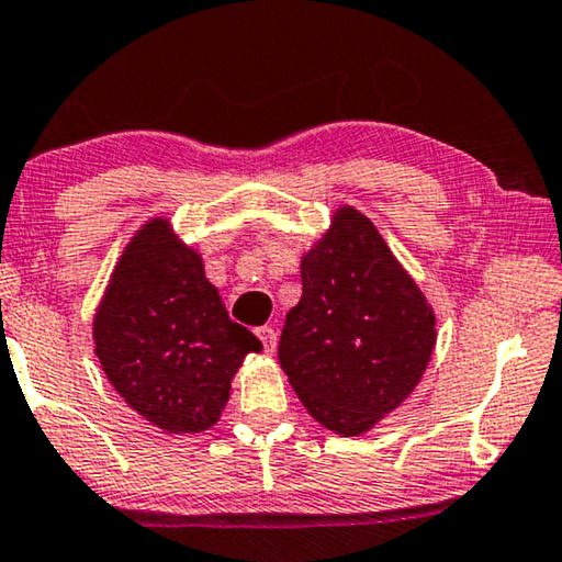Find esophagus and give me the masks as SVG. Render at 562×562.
Listing matches in <instances>:
<instances>
[{"instance_id":"esophagus-1","label":"esophagus","mask_w":562,"mask_h":562,"mask_svg":"<svg viewBox=\"0 0 562 562\" xmlns=\"http://www.w3.org/2000/svg\"><path fill=\"white\" fill-rule=\"evenodd\" d=\"M257 335L267 353H274V348H278V333H274V328H267L265 325V328H257Z\"/></svg>"}]
</instances>
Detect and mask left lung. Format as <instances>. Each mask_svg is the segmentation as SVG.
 <instances>
[{
	"mask_svg": "<svg viewBox=\"0 0 562 562\" xmlns=\"http://www.w3.org/2000/svg\"><path fill=\"white\" fill-rule=\"evenodd\" d=\"M303 297L280 335V366L310 416L356 437L422 381L437 330L422 290L356 209L303 257Z\"/></svg>",
	"mask_w": 562,
	"mask_h": 562,
	"instance_id": "obj_1",
	"label": "left lung"
}]
</instances>
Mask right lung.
Wrapping results in <instances>:
<instances>
[{
  "label": "right lung",
  "mask_w": 562,
  "mask_h": 562,
  "mask_svg": "<svg viewBox=\"0 0 562 562\" xmlns=\"http://www.w3.org/2000/svg\"><path fill=\"white\" fill-rule=\"evenodd\" d=\"M95 353L133 412L171 434L204 431L229 401L232 375L262 350L229 321L194 249L156 220L115 267L98 307Z\"/></svg>",
  "instance_id": "obj_1"
}]
</instances>
